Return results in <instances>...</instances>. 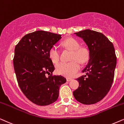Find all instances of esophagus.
I'll return each instance as SVG.
<instances>
[{
    "label": "esophagus",
    "mask_w": 124,
    "mask_h": 124,
    "mask_svg": "<svg viewBox=\"0 0 124 124\" xmlns=\"http://www.w3.org/2000/svg\"><path fill=\"white\" fill-rule=\"evenodd\" d=\"M72 80V79L71 78H67V82H70V81H71Z\"/></svg>",
    "instance_id": "1"
}]
</instances>
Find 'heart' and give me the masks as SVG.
Instances as JSON below:
<instances>
[{"label": "heart", "mask_w": 124, "mask_h": 124, "mask_svg": "<svg viewBox=\"0 0 124 124\" xmlns=\"http://www.w3.org/2000/svg\"><path fill=\"white\" fill-rule=\"evenodd\" d=\"M62 45L67 50L71 51V62H61L56 66V71L58 74L67 77H72L80 69L78 61L84 63L88 58V50L85 47H80V43L74 38H68L62 41ZM49 57L54 63H57L60 59V52L55 46L52 47L49 52Z\"/></svg>", "instance_id": "b5f03b06"}]
</instances>
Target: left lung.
Masks as SVG:
<instances>
[{
  "label": "left lung",
  "instance_id": "left-lung-1",
  "mask_svg": "<svg viewBox=\"0 0 124 124\" xmlns=\"http://www.w3.org/2000/svg\"><path fill=\"white\" fill-rule=\"evenodd\" d=\"M74 34L85 42L90 59L82 71L86 75L77 79L79 85L73 95L80 103L93 104L104 98L113 83L117 62L115 48L101 33L85 29Z\"/></svg>",
  "mask_w": 124,
  "mask_h": 124
}]
</instances>
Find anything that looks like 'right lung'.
Wrapping results in <instances>:
<instances>
[{"label":"right lung","instance_id":"add662e5","mask_svg":"<svg viewBox=\"0 0 124 124\" xmlns=\"http://www.w3.org/2000/svg\"><path fill=\"white\" fill-rule=\"evenodd\" d=\"M61 38V34L35 31L24 36L15 48L13 61L18 85L35 104L44 106L55 102L61 85L66 82L62 76L52 75L55 68L49 55L51 47Z\"/></svg>","mask_w":124,"mask_h":124}]
</instances>
